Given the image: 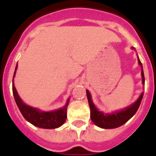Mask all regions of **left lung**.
Here are the masks:
<instances>
[{
  "instance_id": "left-lung-1",
  "label": "left lung",
  "mask_w": 156,
  "mask_h": 156,
  "mask_svg": "<svg viewBox=\"0 0 156 156\" xmlns=\"http://www.w3.org/2000/svg\"><path fill=\"white\" fill-rule=\"evenodd\" d=\"M134 50V48H132ZM138 64L142 67V78H143V83H145V78H144V73H143V65L141 63L140 60L138 58ZM87 95L88 103L90 108V119L93 121V123L96 126L103 129H114L117 128L119 126H122L126 123L132 116L138 111V108L140 106L141 101L143 99V93L141 94L137 101L134 104H131L128 108H124L123 110L119 112H115L111 114H104L102 112L99 111L95 108V104H93L90 92L87 90Z\"/></svg>"
}]
</instances>
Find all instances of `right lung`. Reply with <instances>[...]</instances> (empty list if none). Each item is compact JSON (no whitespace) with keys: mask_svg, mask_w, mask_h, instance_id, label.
<instances>
[{"mask_svg":"<svg viewBox=\"0 0 156 156\" xmlns=\"http://www.w3.org/2000/svg\"><path fill=\"white\" fill-rule=\"evenodd\" d=\"M17 68H18V65L16 66L15 71L13 73V78L15 76ZM13 94L16 104L18 105V108L20 110L23 117L34 126L43 129H56L65 123L66 117H67L66 112H67L69 100H67V103L62 108L52 112L40 111L35 108L28 106L23 102V100H21L17 90H16V88L13 84Z\"/></svg>","mask_w":156,"mask_h":156,"instance_id":"add662e5","label":"right lung"}]
</instances>
